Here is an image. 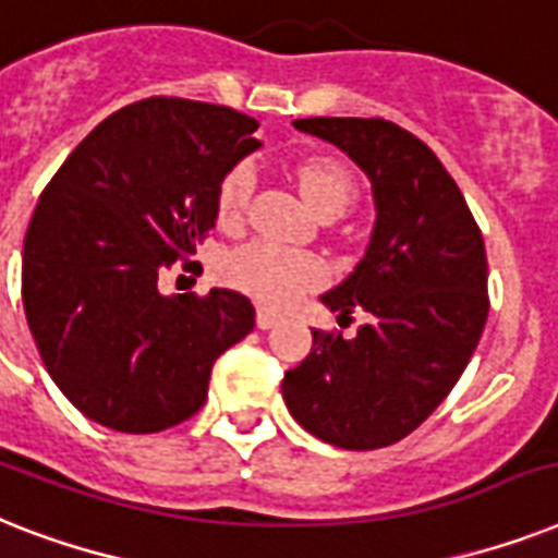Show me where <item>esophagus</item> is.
I'll return each instance as SVG.
<instances>
[{"label": "esophagus", "instance_id": "34e87169", "mask_svg": "<svg viewBox=\"0 0 558 558\" xmlns=\"http://www.w3.org/2000/svg\"><path fill=\"white\" fill-rule=\"evenodd\" d=\"M257 329H271V326L278 324L280 320V315H275V312L271 310H266V306H260V310H257Z\"/></svg>", "mask_w": 558, "mask_h": 558}]
</instances>
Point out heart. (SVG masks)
Masks as SVG:
<instances>
[{
  "instance_id": "obj_1",
  "label": "heart",
  "mask_w": 558,
  "mask_h": 558,
  "mask_svg": "<svg viewBox=\"0 0 558 558\" xmlns=\"http://www.w3.org/2000/svg\"><path fill=\"white\" fill-rule=\"evenodd\" d=\"M294 177L303 197L320 217H338L355 197V180L350 169L329 157H312L301 162ZM252 192H255V169L248 162H240L220 180L217 189L220 223L238 226L246 217ZM229 280L243 292L255 294L257 301L280 306L320 283L324 264L310 252H292L266 240H255L229 257Z\"/></svg>"
}]
</instances>
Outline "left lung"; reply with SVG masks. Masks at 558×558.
Masks as SVG:
<instances>
[{
    "instance_id": "left-lung-1",
    "label": "left lung",
    "mask_w": 558,
    "mask_h": 558,
    "mask_svg": "<svg viewBox=\"0 0 558 558\" xmlns=\"http://www.w3.org/2000/svg\"><path fill=\"white\" fill-rule=\"evenodd\" d=\"M294 129L341 148L373 183L375 226L355 269L320 294L355 338L312 329L283 378L306 433L341 450L401 441L433 415L487 324V255L464 194L436 154L389 120L310 117Z\"/></svg>"
}]
</instances>
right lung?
I'll list each match as a JSON object with an SVG mask.
<instances>
[{
    "mask_svg": "<svg viewBox=\"0 0 558 558\" xmlns=\"http://www.w3.org/2000/svg\"><path fill=\"white\" fill-rule=\"evenodd\" d=\"M255 131L226 106L143 99L45 185L22 248L25 318L53 384L102 427L143 436L192 418L217 357L255 329L232 289H157L215 229L220 180L260 148Z\"/></svg>",
    "mask_w": 558,
    "mask_h": 558,
    "instance_id": "obj_1",
    "label": "right lung"
}]
</instances>
